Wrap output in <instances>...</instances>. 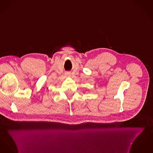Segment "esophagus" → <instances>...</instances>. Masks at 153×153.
Segmentation results:
<instances>
[{
  "label": "esophagus",
  "instance_id": "obj_1",
  "mask_svg": "<svg viewBox=\"0 0 153 153\" xmlns=\"http://www.w3.org/2000/svg\"><path fill=\"white\" fill-rule=\"evenodd\" d=\"M66 76H70V75H71V73H70L69 72H67V73H66Z\"/></svg>",
  "mask_w": 153,
  "mask_h": 153
}]
</instances>
